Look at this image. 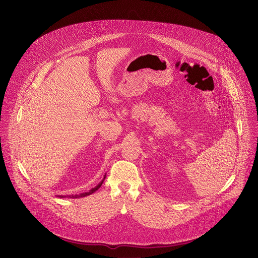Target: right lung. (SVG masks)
I'll list each match as a JSON object with an SVG mask.
<instances>
[{
    "instance_id": "right-lung-1",
    "label": "right lung",
    "mask_w": 258,
    "mask_h": 258,
    "mask_svg": "<svg viewBox=\"0 0 258 258\" xmlns=\"http://www.w3.org/2000/svg\"><path fill=\"white\" fill-rule=\"evenodd\" d=\"M105 178H106V175L104 176V178H103V180L97 185V186H95L94 188H92L91 190H89L88 192H84V193H80V194H75V195H66V196H68V197H71V198H79V197H85V196H88V195H90V194H92V193H94L95 191H97L100 187H101V185H102V183L104 182V180H105ZM66 196H64V195H58V197H61V198H63V197H66Z\"/></svg>"
}]
</instances>
